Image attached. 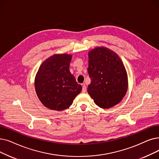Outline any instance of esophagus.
Returning a JSON list of instances; mask_svg holds the SVG:
<instances>
[{"label":"esophagus","instance_id":"obj_1","mask_svg":"<svg viewBox=\"0 0 159 159\" xmlns=\"http://www.w3.org/2000/svg\"><path fill=\"white\" fill-rule=\"evenodd\" d=\"M82 93H85L86 92V86L85 84L82 85Z\"/></svg>","mask_w":159,"mask_h":159}]
</instances>
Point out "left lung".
<instances>
[{
  "instance_id": "left-lung-1",
  "label": "left lung",
  "mask_w": 159,
  "mask_h": 159,
  "mask_svg": "<svg viewBox=\"0 0 159 159\" xmlns=\"http://www.w3.org/2000/svg\"><path fill=\"white\" fill-rule=\"evenodd\" d=\"M88 72L91 83L88 93L102 108H111L123 99L128 88L127 73L120 57L105 47L88 52Z\"/></svg>"
}]
</instances>
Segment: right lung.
Returning a JSON list of instances; mask_svg holds the SVG:
<instances>
[{
  "mask_svg": "<svg viewBox=\"0 0 159 159\" xmlns=\"http://www.w3.org/2000/svg\"><path fill=\"white\" fill-rule=\"evenodd\" d=\"M72 54H54L41 64L36 75L34 86L41 102L57 111L68 108L82 91L70 71Z\"/></svg>",
  "mask_w": 159,
  "mask_h": 159,
  "instance_id": "obj_1",
  "label": "right lung"
}]
</instances>
